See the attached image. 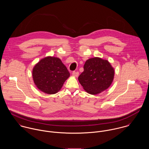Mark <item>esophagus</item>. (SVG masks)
<instances>
[{"instance_id":"esophagus-1","label":"esophagus","mask_w":149,"mask_h":149,"mask_svg":"<svg viewBox=\"0 0 149 149\" xmlns=\"http://www.w3.org/2000/svg\"><path fill=\"white\" fill-rule=\"evenodd\" d=\"M79 74V72L73 71V72H72V75H73V76H74V77H78Z\"/></svg>"}]
</instances>
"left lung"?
<instances>
[{
    "mask_svg": "<svg viewBox=\"0 0 149 149\" xmlns=\"http://www.w3.org/2000/svg\"><path fill=\"white\" fill-rule=\"evenodd\" d=\"M114 69L106 60L99 57L89 58L84 65V71L78 79L86 92L97 95L111 85Z\"/></svg>",
    "mask_w": 149,
    "mask_h": 149,
    "instance_id": "1",
    "label": "left lung"
}]
</instances>
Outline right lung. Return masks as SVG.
<instances>
[{"instance_id":"add662e5","label":"right lung","mask_w":149,"mask_h":149,"mask_svg":"<svg viewBox=\"0 0 149 149\" xmlns=\"http://www.w3.org/2000/svg\"><path fill=\"white\" fill-rule=\"evenodd\" d=\"M32 74L36 86L47 94L58 92L70 76L69 71L61 60L50 56L43 58L36 64Z\"/></svg>"}]
</instances>
